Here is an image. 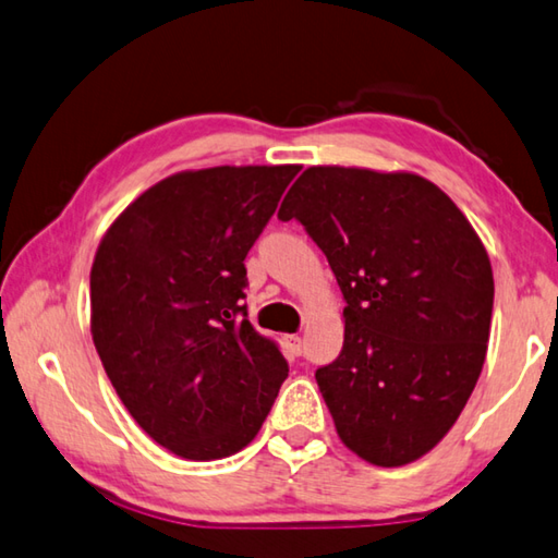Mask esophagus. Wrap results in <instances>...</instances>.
<instances>
[{"label": "esophagus", "instance_id": "esophagus-1", "mask_svg": "<svg viewBox=\"0 0 558 558\" xmlns=\"http://www.w3.org/2000/svg\"><path fill=\"white\" fill-rule=\"evenodd\" d=\"M283 350H287L291 356L301 354V338L299 335H283Z\"/></svg>", "mask_w": 558, "mask_h": 558}]
</instances>
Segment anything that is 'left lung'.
<instances>
[{"label":"left lung","mask_w":558,"mask_h":558,"mask_svg":"<svg viewBox=\"0 0 558 558\" xmlns=\"http://www.w3.org/2000/svg\"><path fill=\"white\" fill-rule=\"evenodd\" d=\"M281 220L296 218L344 296L338 360L315 372L340 439L374 466L437 447L486 362L493 269L476 230L425 177L308 167Z\"/></svg>","instance_id":"left-lung-1"}]
</instances>
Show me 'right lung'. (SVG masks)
Returning a JSON list of instances; mask_svg holds the SVG:
<instances>
[{
    "mask_svg": "<svg viewBox=\"0 0 558 558\" xmlns=\"http://www.w3.org/2000/svg\"><path fill=\"white\" fill-rule=\"evenodd\" d=\"M299 165L177 172L143 192L94 255L92 340L157 445L192 461L247 447L289 364L243 306L245 257Z\"/></svg>",
    "mask_w": 558,
    "mask_h": 558,
    "instance_id": "1",
    "label": "right lung"
}]
</instances>
